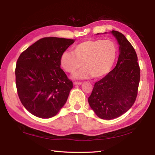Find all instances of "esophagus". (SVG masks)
<instances>
[{
	"label": "esophagus",
	"instance_id": "34e87169",
	"mask_svg": "<svg viewBox=\"0 0 155 155\" xmlns=\"http://www.w3.org/2000/svg\"><path fill=\"white\" fill-rule=\"evenodd\" d=\"M74 84L75 85H81L82 84V82H78V81H75L74 82Z\"/></svg>",
	"mask_w": 155,
	"mask_h": 155
}]
</instances>
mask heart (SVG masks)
<instances>
[{
    "mask_svg": "<svg viewBox=\"0 0 155 155\" xmlns=\"http://www.w3.org/2000/svg\"><path fill=\"white\" fill-rule=\"evenodd\" d=\"M117 56V46L110 40H87L75 46L72 52H64L61 56L60 64L64 70L73 73L75 78L91 77L101 78L113 68Z\"/></svg>",
    "mask_w": 155,
    "mask_h": 155,
    "instance_id": "heart-1",
    "label": "heart"
}]
</instances>
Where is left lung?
Segmentation results:
<instances>
[{
	"instance_id": "obj_1",
	"label": "left lung",
	"mask_w": 155,
	"mask_h": 155,
	"mask_svg": "<svg viewBox=\"0 0 155 155\" xmlns=\"http://www.w3.org/2000/svg\"><path fill=\"white\" fill-rule=\"evenodd\" d=\"M119 45L116 67L95 83L88 103L97 116L111 120L121 116L135 102L140 82V67L133 47L121 32L112 31Z\"/></svg>"
}]
</instances>
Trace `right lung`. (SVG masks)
Returning a JSON list of instances; mask_svg holds the SVG:
<instances>
[{
  "label": "right lung",
  "instance_id": "add662e5",
  "mask_svg": "<svg viewBox=\"0 0 155 155\" xmlns=\"http://www.w3.org/2000/svg\"><path fill=\"white\" fill-rule=\"evenodd\" d=\"M73 39L45 37L23 51L16 62V85L23 106L35 116H55L67 101L72 82L61 68V54Z\"/></svg>",
  "mask_w": 155,
  "mask_h": 155
}]
</instances>
